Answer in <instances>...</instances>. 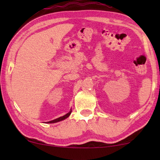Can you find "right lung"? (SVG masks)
I'll return each mask as SVG.
<instances>
[{
	"mask_svg": "<svg viewBox=\"0 0 160 160\" xmlns=\"http://www.w3.org/2000/svg\"><path fill=\"white\" fill-rule=\"evenodd\" d=\"M71 112H72V110L70 109V112H69L68 113H66V115H64V116H61V117H59V118H58L54 119V120L48 121V122H46V123H53L59 122V121H63V120H64V119H66V118H67L68 117V116L70 115V113H71Z\"/></svg>",
	"mask_w": 160,
	"mask_h": 160,
	"instance_id": "right-lung-1",
	"label": "right lung"
}]
</instances>
